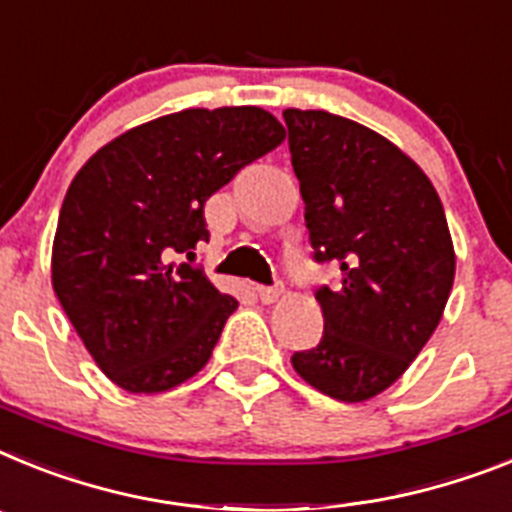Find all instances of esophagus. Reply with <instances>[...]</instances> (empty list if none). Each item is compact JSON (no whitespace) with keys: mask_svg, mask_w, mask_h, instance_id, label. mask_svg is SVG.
Returning a JSON list of instances; mask_svg holds the SVG:
<instances>
[{"mask_svg":"<svg viewBox=\"0 0 512 512\" xmlns=\"http://www.w3.org/2000/svg\"><path fill=\"white\" fill-rule=\"evenodd\" d=\"M257 299L262 301V304H275V301L281 299L283 296V288L275 286V288H268V286H257Z\"/></svg>","mask_w":512,"mask_h":512,"instance_id":"34e87169","label":"esophagus"}]
</instances>
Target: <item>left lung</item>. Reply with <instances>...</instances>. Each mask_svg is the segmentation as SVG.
<instances>
[{"instance_id":"left-lung-1","label":"left lung","mask_w":512,"mask_h":512,"mask_svg":"<svg viewBox=\"0 0 512 512\" xmlns=\"http://www.w3.org/2000/svg\"><path fill=\"white\" fill-rule=\"evenodd\" d=\"M283 118L314 257L342 273L335 291H317L322 340L291 363L327 397L368 402L441 322L456 275L446 213L420 164L381 133L327 110Z\"/></svg>"}]
</instances>
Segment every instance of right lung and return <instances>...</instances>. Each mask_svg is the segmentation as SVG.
<instances>
[{
  "label": "right lung",
  "mask_w": 512,
  "mask_h": 512,
  "mask_svg": "<svg viewBox=\"0 0 512 512\" xmlns=\"http://www.w3.org/2000/svg\"><path fill=\"white\" fill-rule=\"evenodd\" d=\"M286 128L255 105L188 108L97 149L66 190L51 283L113 384L159 394L211 358L237 299L172 255L208 242L203 206Z\"/></svg>",
  "instance_id": "obj_1"
}]
</instances>
